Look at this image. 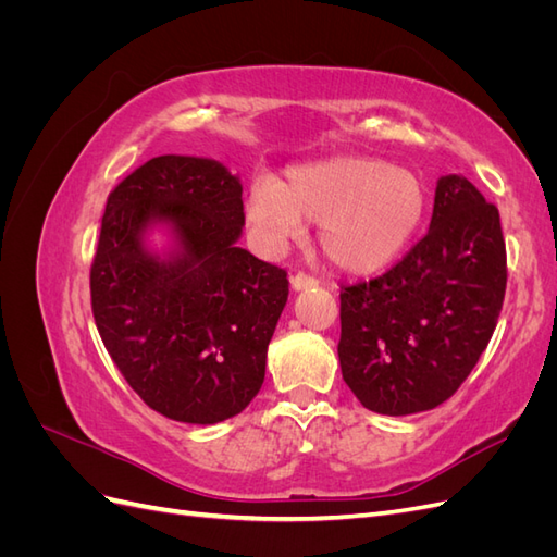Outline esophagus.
I'll list each match as a JSON object with an SVG mask.
<instances>
[{
	"label": "esophagus",
	"instance_id": "obj_1",
	"mask_svg": "<svg viewBox=\"0 0 557 557\" xmlns=\"http://www.w3.org/2000/svg\"><path fill=\"white\" fill-rule=\"evenodd\" d=\"M315 285H318V281H315L313 276H307V274H301V272L290 278V288H293L295 293L311 290V288H315Z\"/></svg>",
	"mask_w": 557,
	"mask_h": 557
}]
</instances>
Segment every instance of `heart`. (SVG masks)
<instances>
[{
	"instance_id": "b5f03b06",
	"label": "heart",
	"mask_w": 557,
	"mask_h": 557,
	"mask_svg": "<svg viewBox=\"0 0 557 557\" xmlns=\"http://www.w3.org/2000/svg\"><path fill=\"white\" fill-rule=\"evenodd\" d=\"M428 213L416 172L369 156H334L290 166L285 181L260 178L246 197V223L267 250L305 237L320 223L318 246L348 274H372L411 244Z\"/></svg>"
}]
</instances>
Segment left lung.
Instances as JSON below:
<instances>
[{
    "instance_id": "8db88e82",
    "label": "left lung",
    "mask_w": 557,
    "mask_h": 557,
    "mask_svg": "<svg viewBox=\"0 0 557 557\" xmlns=\"http://www.w3.org/2000/svg\"><path fill=\"white\" fill-rule=\"evenodd\" d=\"M504 290L497 207L462 174L442 176L425 237L391 272L342 293L346 385L383 416L440 407L491 342Z\"/></svg>"
}]
</instances>
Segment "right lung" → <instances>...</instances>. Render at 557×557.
<instances>
[{
  "label": "right lung",
  "instance_id": "add662e5",
  "mask_svg": "<svg viewBox=\"0 0 557 557\" xmlns=\"http://www.w3.org/2000/svg\"><path fill=\"white\" fill-rule=\"evenodd\" d=\"M156 228L162 249L147 242ZM242 232V181L211 158L148 160L107 201L95 323L132 391L178 423H223L264 381L288 278L239 248Z\"/></svg>",
  "mask_w": 557,
  "mask_h": 557
}]
</instances>
